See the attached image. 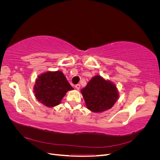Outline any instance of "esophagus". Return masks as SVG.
Listing matches in <instances>:
<instances>
[{
  "label": "esophagus",
  "instance_id": "obj_1",
  "mask_svg": "<svg viewBox=\"0 0 160 160\" xmlns=\"http://www.w3.org/2000/svg\"><path fill=\"white\" fill-rule=\"evenodd\" d=\"M75 88H76L77 90H79V89H80L81 85H80V84H77V85H75Z\"/></svg>",
  "mask_w": 160,
  "mask_h": 160
}]
</instances>
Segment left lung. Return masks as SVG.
<instances>
[{
  "label": "left lung",
  "mask_w": 160,
  "mask_h": 160,
  "mask_svg": "<svg viewBox=\"0 0 160 160\" xmlns=\"http://www.w3.org/2000/svg\"><path fill=\"white\" fill-rule=\"evenodd\" d=\"M81 93L87 108L94 113L111 109L119 97L117 86L99 75L93 77L81 90Z\"/></svg>",
  "instance_id": "1"
}]
</instances>
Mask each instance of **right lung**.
<instances>
[{
	"label": "right lung",
	"instance_id": "right-lung-1",
	"mask_svg": "<svg viewBox=\"0 0 160 160\" xmlns=\"http://www.w3.org/2000/svg\"><path fill=\"white\" fill-rule=\"evenodd\" d=\"M33 92L35 98L48 108L59 105L67 92L73 88L62 71H47L38 76Z\"/></svg>",
	"mask_w": 160,
	"mask_h": 160
}]
</instances>
